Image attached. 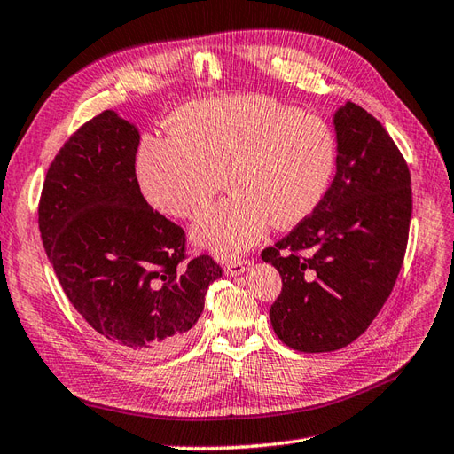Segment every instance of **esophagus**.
<instances>
[{
	"label": "esophagus",
	"instance_id": "34e87169",
	"mask_svg": "<svg viewBox=\"0 0 454 454\" xmlns=\"http://www.w3.org/2000/svg\"><path fill=\"white\" fill-rule=\"evenodd\" d=\"M249 267H251L249 259H239V261H231V262H228V265H224V272L228 277H238V275H244Z\"/></svg>",
	"mask_w": 454,
	"mask_h": 454
}]
</instances>
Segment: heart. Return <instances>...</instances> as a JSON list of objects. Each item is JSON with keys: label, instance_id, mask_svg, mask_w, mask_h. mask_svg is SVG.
Here are the masks:
<instances>
[{"label": "heart", "instance_id": "b5f03b06", "mask_svg": "<svg viewBox=\"0 0 454 454\" xmlns=\"http://www.w3.org/2000/svg\"><path fill=\"white\" fill-rule=\"evenodd\" d=\"M336 139L319 115L300 114L259 94H228L179 108L168 137L145 135L135 182L154 210L201 216L220 189L230 197L193 226V241L234 259L267 234L313 215L329 192Z\"/></svg>", "mask_w": 454, "mask_h": 454}]
</instances>
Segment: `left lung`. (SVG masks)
Masks as SVG:
<instances>
[{
    "mask_svg": "<svg viewBox=\"0 0 454 454\" xmlns=\"http://www.w3.org/2000/svg\"><path fill=\"white\" fill-rule=\"evenodd\" d=\"M336 174L321 205L261 253L282 277L270 305L278 339L298 352L354 342L391 296L403 267L412 189L391 135L354 102L334 112Z\"/></svg>",
    "mask_w": 454,
    "mask_h": 454,
    "instance_id": "1",
    "label": "left lung"
}]
</instances>
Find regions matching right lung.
<instances>
[{
  "mask_svg": "<svg viewBox=\"0 0 454 454\" xmlns=\"http://www.w3.org/2000/svg\"><path fill=\"white\" fill-rule=\"evenodd\" d=\"M139 129L114 110L69 137L50 164L38 207L42 244L82 319L135 356L182 348L223 277L213 257L185 261V231L135 182Z\"/></svg>",
  "mask_w": 454,
  "mask_h": 454,
  "instance_id": "obj_1",
  "label": "right lung"
}]
</instances>
